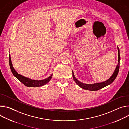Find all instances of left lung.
Returning <instances> with one entry per match:
<instances>
[{
	"label": "left lung",
	"instance_id": "left-lung-1",
	"mask_svg": "<svg viewBox=\"0 0 129 129\" xmlns=\"http://www.w3.org/2000/svg\"><path fill=\"white\" fill-rule=\"evenodd\" d=\"M117 49H118V64L116 66V67L114 70V72L113 73V74H112V75L106 81H104V82H98V83H93V84H86V83H82L81 82H80V81H79L78 80H77L76 77H75L73 71H72V76H73V78L74 79V80L75 81V82H76V83L78 85L79 87H80V88H81L82 89H84V90H89V91H97L98 90L101 89L107 85L110 84L111 83H112L114 80L115 79L116 77H117L118 72H119V64H120V51L118 47L117 46Z\"/></svg>",
	"mask_w": 129,
	"mask_h": 129
}]
</instances>
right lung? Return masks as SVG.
I'll return each mask as SVG.
<instances>
[{"label":"right lung","instance_id":"1","mask_svg":"<svg viewBox=\"0 0 129 129\" xmlns=\"http://www.w3.org/2000/svg\"><path fill=\"white\" fill-rule=\"evenodd\" d=\"M9 65L11 70V72L13 73V75L16 78H17L21 82H22L23 84H24L27 87H38L42 86V85H44L47 83H48L52 77L53 74H51L49 77H48V78L45 79L34 80V79H30L29 78H27L26 77H25L24 76H22L20 74H18L13 66V64L11 61V56L10 54H9Z\"/></svg>","mask_w":129,"mask_h":129}]
</instances>
